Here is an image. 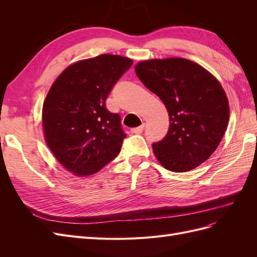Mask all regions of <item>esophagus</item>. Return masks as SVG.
Here are the masks:
<instances>
[{
    "instance_id": "obj_1",
    "label": "esophagus",
    "mask_w": 257,
    "mask_h": 257,
    "mask_svg": "<svg viewBox=\"0 0 257 257\" xmlns=\"http://www.w3.org/2000/svg\"><path fill=\"white\" fill-rule=\"evenodd\" d=\"M144 128H145V124H143V125L138 126V127L132 128V130H131V132H132V133H133V134H141V133H143Z\"/></svg>"
}]
</instances>
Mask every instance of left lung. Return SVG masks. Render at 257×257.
Segmentation results:
<instances>
[{
  "mask_svg": "<svg viewBox=\"0 0 257 257\" xmlns=\"http://www.w3.org/2000/svg\"><path fill=\"white\" fill-rule=\"evenodd\" d=\"M135 71L169 115L166 136L152 145L155 157L175 173L203 164L219 146L229 120L228 99L220 82L204 67L180 58L143 61Z\"/></svg>",
  "mask_w": 257,
  "mask_h": 257,
  "instance_id": "1",
  "label": "left lung"
}]
</instances>
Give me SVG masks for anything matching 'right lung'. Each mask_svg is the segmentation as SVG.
Returning <instances> with one entry per match:
<instances>
[{
    "mask_svg": "<svg viewBox=\"0 0 257 257\" xmlns=\"http://www.w3.org/2000/svg\"><path fill=\"white\" fill-rule=\"evenodd\" d=\"M132 64L128 58L100 54L68 66L53 82L43 106L44 133L71 173H97L119 154L126 134L119 113L108 110L105 102Z\"/></svg>",
    "mask_w": 257,
    "mask_h": 257,
    "instance_id": "add662e5",
    "label": "right lung"
}]
</instances>
